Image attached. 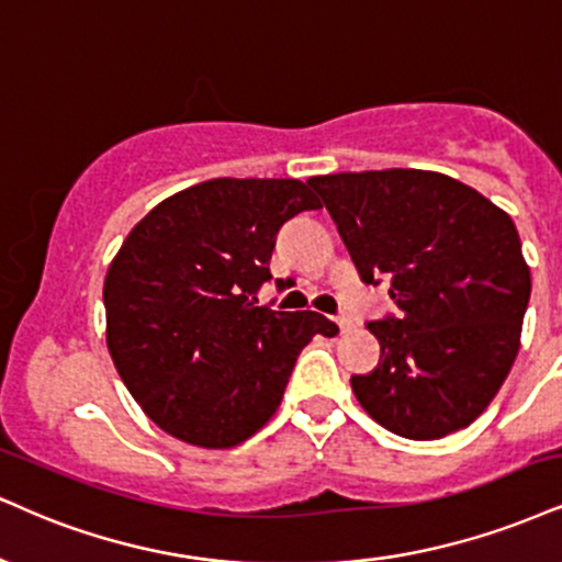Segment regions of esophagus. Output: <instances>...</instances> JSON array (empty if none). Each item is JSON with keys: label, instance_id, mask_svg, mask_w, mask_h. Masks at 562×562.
I'll return each mask as SVG.
<instances>
[{"label": "esophagus", "instance_id": "obj_1", "mask_svg": "<svg viewBox=\"0 0 562 562\" xmlns=\"http://www.w3.org/2000/svg\"><path fill=\"white\" fill-rule=\"evenodd\" d=\"M336 325H338V328H341V334H346V330L355 328V323H351L346 315H338V317H336Z\"/></svg>", "mask_w": 562, "mask_h": 562}]
</instances>
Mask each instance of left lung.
<instances>
[{"label":"left lung","mask_w":562,"mask_h":562,"mask_svg":"<svg viewBox=\"0 0 562 562\" xmlns=\"http://www.w3.org/2000/svg\"><path fill=\"white\" fill-rule=\"evenodd\" d=\"M307 184L362 281L391 279L398 307V317L367 323L380 362L370 375H351L359 404L408 440L472 425L521 346L531 273L514 221L438 171H344Z\"/></svg>","instance_id":"8db88e82"}]
</instances>
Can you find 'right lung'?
<instances>
[{"label":"right lung","mask_w":562,"mask_h":562,"mask_svg":"<svg viewBox=\"0 0 562 562\" xmlns=\"http://www.w3.org/2000/svg\"><path fill=\"white\" fill-rule=\"evenodd\" d=\"M321 200L300 179H207L137 224L103 281L106 346L143 412L171 438L234 448L279 408L313 336L338 325L258 307L276 234Z\"/></svg>","instance_id":"obj_1"}]
</instances>
